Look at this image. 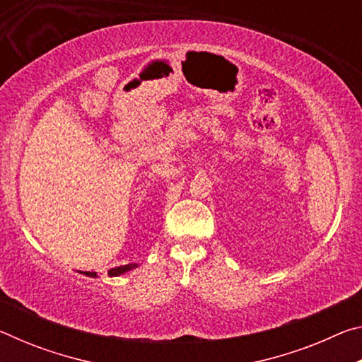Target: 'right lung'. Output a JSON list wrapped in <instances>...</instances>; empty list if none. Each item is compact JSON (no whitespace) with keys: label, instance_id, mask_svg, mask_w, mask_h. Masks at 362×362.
<instances>
[{"label":"right lung","instance_id":"add662e5","mask_svg":"<svg viewBox=\"0 0 362 362\" xmlns=\"http://www.w3.org/2000/svg\"><path fill=\"white\" fill-rule=\"evenodd\" d=\"M136 267H137L136 263H129V265L116 267V268H112V269H110L108 274H110V276H119V274L126 273V272H129V269L136 268ZM83 274H86V276H90V278H97V273H95V272H84Z\"/></svg>","mask_w":362,"mask_h":362}]
</instances>
